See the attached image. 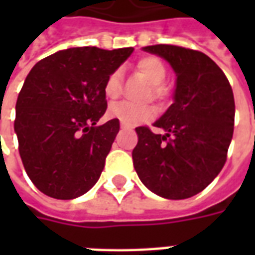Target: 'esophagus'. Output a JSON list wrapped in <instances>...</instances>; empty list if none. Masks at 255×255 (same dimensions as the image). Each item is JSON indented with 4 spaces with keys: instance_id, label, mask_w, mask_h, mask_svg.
<instances>
[{
    "instance_id": "1",
    "label": "esophagus",
    "mask_w": 255,
    "mask_h": 255,
    "mask_svg": "<svg viewBox=\"0 0 255 255\" xmlns=\"http://www.w3.org/2000/svg\"><path fill=\"white\" fill-rule=\"evenodd\" d=\"M120 127H122V128H129V127H128V126H126L124 123H122V124H120Z\"/></svg>"
}]
</instances>
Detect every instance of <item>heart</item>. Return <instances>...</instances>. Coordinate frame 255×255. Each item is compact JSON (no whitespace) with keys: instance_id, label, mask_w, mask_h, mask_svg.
I'll list each match as a JSON object with an SVG mask.
<instances>
[{"instance_id":"1","label":"heart","mask_w":255,"mask_h":255,"mask_svg":"<svg viewBox=\"0 0 255 255\" xmlns=\"http://www.w3.org/2000/svg\"><path fill=\"white\" fill-rule=\"evenodd\" d=\"M135 69L151 84V94L155 100H162L168 94L165 84L166 67L161 58L155 56H144L139 58L135 64ZM123 91V73L120 69H115L106 78L104 83V94L109 101H116ZM155 109L153 106H133L129 104L112 105L108 115L113 119H119L126 126H138L147 123L155 117Z\"/></svg>"}]
</instances>
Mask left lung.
Instances as JSON below:
<instances>
[{"mask_svg": "<svg viewBox=\"0 0 255 255\" xmlns=\"http://www.w3.org/2000/svg\"><path fill=\"white\" fill-rule=\"evenodd\" d=\"M177 75L175 102L154 127H136L133 168L150 191L168 199L201 192L223 169L230 147L235 100L225 73L206 54L175 45H153Z\"/></svg>", "mask_w": 255, "mask_h": 255, "instance_id": "8db88e82", "label": "left lung"}]
</instances>
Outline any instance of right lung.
I'll use <instances>...</instances> for the list:
<instances>
[{
    "mask_svg": "<svg viewBox=\"0 0 255 255\" xmlns=\"http://www.w3.org/2000/svg\"><path fill=\"white\" fill-rule=\"evenodd\" d=\"M132 47H71L32 67L16 102L14 131L27 175L39 191L73 199L100 179L120 129L119 119L95 126L108 108L104 83Z\"/></svg>",
    "mask_w": 255,
    "mask_h": 255,
    "instance_id": "1",
    "label": "right lung"
}]
</instances>
